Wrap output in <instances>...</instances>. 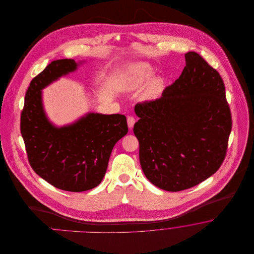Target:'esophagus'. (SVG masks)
Here are the masks:
<instances>
[{
	"instance_id": "obj_1",
	"label": "esophagus",
	"mask_w": 254,
	"mask_h": 254,
	"mask_svg": "<svg viewBox=\"0 0 254 254\" xmlns=\"http://www.w3.org/2000/svg\"><path fill=\"white\" fill-rule=\"evenodd\" d=\"M134 124H135V118H134L133 116H128V117H127V125H128V127H129V128H132Z\"/></svg>"
}]
</instances>
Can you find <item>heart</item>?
<instances>
[{"mask_svg": "<svg viewBox=\"0 0 254 254\" xmlns=\"http://www.w3.org/2000/svg\"><path fill=\"white\" fill-rule=\"evenodd\" d=\"M152 75V70L151 68L147 65V64H140L136 67L135 72L132 77L129 79L127 87L128 88H133L136 87L138 85H141L144 84L145 81H147ZM162 86V81L160 79H154L149 85L148 88V94L149 95H153L156 94L159 89Z\"/></svg>", "mask_w": 254, "mask_h": 254, "instance_id": "obj_1", "label": "heart"}]
</instances>
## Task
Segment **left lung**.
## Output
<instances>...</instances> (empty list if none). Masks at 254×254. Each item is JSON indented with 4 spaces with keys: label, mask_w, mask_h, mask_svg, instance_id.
<instances>
[{
    "label": "left lung",
    "mask_w": 254,
    "mask_h": 254,
    "mask_svg": "<svg viewBox=\"0 0 254 254\" xmlns=\"http://www.w3.org/2000/svg\"><path fill=\"white\" fill-rule=\"evenodd\" d=\"M180 77L156 100L138 103L133 132L145 177L180 191L205 181L224 162L231 113L220 74L198 53L185 54Z\"/></svg>",
    "instance_id": "left-lung-1"
}]
</instances>
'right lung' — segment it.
Masks as SVG:
<instances>
[{
    "label": "right lung",
    "instance_id": "right-lung-1",
    "mask_svg": "<svg viewBox=\"0 0 254 254\" xmlns=\"http://www.w3.org/2000/svg\"><path fill=\"white\" fill-rule=\"evenodd\" d=\"M76 68L73 59L51 62L30 82L21 114V133L31 168L53 187L71 192L94 189L102 182L113 146L128 131L122 114L88 113L63 127L48 120L41 90Z\"/></svg>",
    "mask_w": 254,
    "mask_h": 254
}]
</instances>
